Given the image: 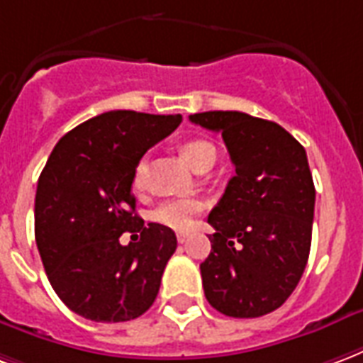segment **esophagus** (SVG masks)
<instances>
[{"label": "esophagus", "mask_w": 363, "mask_h": 363, "mask_svg": "<svg viewBox=\"0 0 363 363\" xmlns=\"http://www.w3.org/2000/svg\"><path fill=\"white\" fill-rule=\"evenodd\" d=\"M190 238V233H177V240H179V242H186V240H189Z\"/></svg>", "instance_id": "34e87169"}]
</instances>
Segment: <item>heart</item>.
I'll return each instance as SVG.
<instances>
[{"label":"heart","instance_id":"heart-1","mask_svg":"<svg viewBox=\"0 0 363 363\" xmlns=\"http://www.w3.org/2000/svg\"><path fill=\"white\" fill-rule=\"evenodd\" d=\"M182 155L189 161L190 165L198 171V169L206 167V165H213L217 160V152L213 144L206 140H190L182 146ZM146 169V161H140L134 171V186L142 184V174ZM202 209V202L196 198H173V200H165L160 203L152 213L157 225H163L167 229L173 230H186L192 227L194 216Z\"/></svg>","mask_w":363,"mask_h":363}]
</instances>
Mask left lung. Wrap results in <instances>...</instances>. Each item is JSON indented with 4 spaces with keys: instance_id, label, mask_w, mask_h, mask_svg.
Listing matches in <instances>:
<instances>
[{
    "instance_id": "obj_1",
    "label": "left lung",
    "mask_w": 363,
    "mask_h": 363,
    "mask_svg": "<svg viewBox=\"0 0 363 363\" xmlns=\"http://www.w3.org/2000/svg\"><path fill=\"white\" fill-rule=\"evenodd\" d=\"M221 133L235 165L208 221L203 294L229 318H262L286 302L308 264L315 189L306 150L273 121L240 111L190 115Z\"/></svg>"
}]
</instances>
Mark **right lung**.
<instances>
[{
    "instance_id": "right-lung-1",
    "label": "right lung",
    "mask_w": 363,
    "mask_h": 363,
    "mask_svg": "<svg viewBox=\"0 0 363 363\" xmlns=\"http://www.w3.org/2000/svg\"><path fill=\"white\" fill-rule=\"evenodd\" d=\"M181 121V115L107 111L53 147L36 190V244L53 291L82 318L130 321L154 304L177 236L157 223L144 227L134 171ZM127 230L141 240L123 247L118 236Z\"/></svg>"
}]
</instances>
